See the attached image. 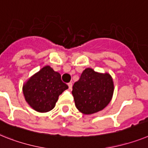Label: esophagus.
<instances>
[{
    "instance_id": "1",
    "label": "esophagus",
    "mask_w": 148,
    "mask_h": 148,
    "mask_svg": "<svg viewBox=\"0 0 148 148\" xmlns=\"http://www.w3.org/2000/svg\"><path fill=\"white\" fill-rule=\"evenodd\" d=\"M68 88H69V89H72V83H68Z\"/></svg>"
}]
</instances>
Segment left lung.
Segmentation results:
<instances>
[{
    "mask_svg": "<svg viewBox=\"0 0 148 148\" xmlns=\"http://www.w3.org/2000/svg\"><path fill=\"white\" fill-rule=\"evenodd\" d=\"M114 82L110 74L86 68L73 86L72 95L77 108L84 114L103 110L110 103L114 93Z\"/></svg>",
    "mask_w": 148,
    "mask_h": 148,
    "instance_id": "1",
    "label": "left lung"
}]
</instances>
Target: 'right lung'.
<instances>
[{
    "mask_svg": "<svg viewBox=\"0 0 148 148\" xmlns=\"http://www.w3.org/2000/svg\"><path fill=\"white\" fill-rule=\"evenodd\" d=\"M67 89L68 85L62 81L60 74L47 65L27 80L22 91L32 108L45 113L54 108L59 96Z\"/></svg>",
    "mask_w": 148,
    "mask_h": 148,
    "instance_id": "1",
    "label": "right lung"
}]
</instances>
